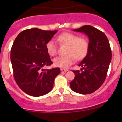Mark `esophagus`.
I'll use <instances>...</instances> for the list:
<instances>
[{
	"label": "esophagus",
	"instance_id": "obj_1",
	"mask_svg": "<svg viewBox=\"0 0 122 122\" xmlns=\"http://www.w3.org/2000/svg\"><path fill=\"white\" fill-rule=\"evenodd\" d=\"M68 71L67 69H65V68H61V71L62 72H66V71Z\"/></svg>",
	"mask_w": 122,
	"mask_h": 122
}]
</instances>
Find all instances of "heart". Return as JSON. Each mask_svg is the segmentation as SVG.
Instances as JSON below:
<instances>
[{
  "label": "heart",
  "instance_id": "obj_1",
  "mask_svg": "<svg viewBox=\"0 0 122 122\" xmlns=\"http://www.w3.org/2000/svg\"><path fill=\"white\" fill-rule=\"evenodd\" d=\"M57 41L61 45H66L65 51L66 55L59 56L54 58L55 66L67 68L74 62L75 59L81 60L87 54L88 51V43L86 39L80 38L76 34L64 32L59 35ZM48 53L51 56H54L57 53V44L54 39H50L46 44Z\"/></svg>",
  "mask_w": 122,
  "mask_h": 122
}]
</instances>
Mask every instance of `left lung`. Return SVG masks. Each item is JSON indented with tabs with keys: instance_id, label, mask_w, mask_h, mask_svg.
Returning <instances> with one entry per match:
<instances>
[{
	"instance_id": "8db88e82",
	"label": "left lung",
	"mask_w": 122,
	"mask_h": 122,
	"mask_svg": "<svg viewBox=\"0 0 122 122\" xmlns=\"http://www.w3.org/2000/svg\"><path fill=\"white\" fill-rule=\"evenodd\" d=\"M74 31L84 33L89 39L88 51L78 64L81 72L74 70V79L70 86L74 92L80 94H91L104 83L112 60L110 44L105 34L90 25H84Z\"/></svg>"
}]
</instances>
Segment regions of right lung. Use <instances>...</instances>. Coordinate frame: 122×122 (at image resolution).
<instances>
[{"mask_svg": "<svg viewBox=\"0 0 122 122\" xmlns=\"http://www.w3.org/2000/svg\"><path fill=\"white\" fill-rule=\"evenodd\" d=\"M57 30L32 28L23 30L15 39L10 51L13 77L22 90L39 97L48 93L60 69H42L52 64L46 44Z\"/></svg>", "mask_w": 122, "mask_h": 122, "instance_id": "1", "label": "right lung"}]
</instances>
